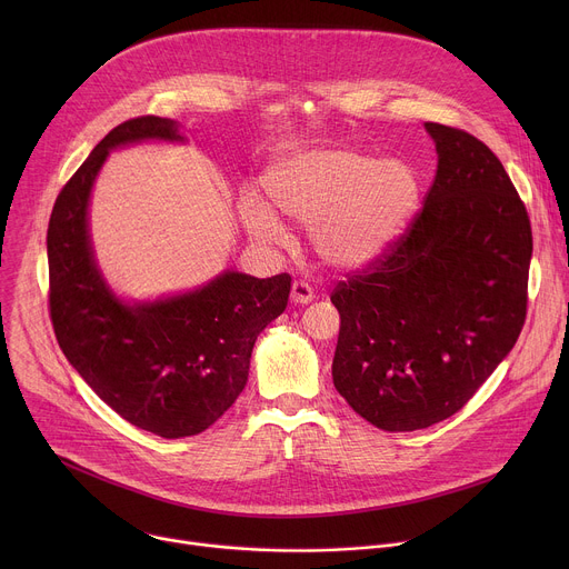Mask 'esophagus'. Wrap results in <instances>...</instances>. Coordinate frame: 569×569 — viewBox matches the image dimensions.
Segmentation results:
<instances>
[{
  "label": "esophagus",
  "mask_w": 569,
  "mask_h": 569,
  "mask_svg": "<svg viewBox=\"0 0 569 569\" xmlns=\"http://www.w3.org/2000/svg\"><path fill=\"white\" fill-rule=\"evenodd\" d=\"M290 299L295 303H310L315 299V292L306 281H295L292 290H290Z\"/></svg>",
  "instance_id": "esophagus-1"
}]
</instances>
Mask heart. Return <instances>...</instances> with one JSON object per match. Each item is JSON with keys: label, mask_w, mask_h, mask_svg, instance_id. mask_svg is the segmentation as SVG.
I'll list each match as a JSON object with an SVG mask.
<instances>
[{"label": "heart", "mask_w": 569, "mask_h": 569, "mask_svg": "<svg viewBox=\"0 0 569 569\" xmlns=\"http://www.w3.org/2000/svg\"><path fill=\"white\" fill-rule=\"evenodd\" d=\"M263 184L283 216L310 224L312 250L338 270H358L387 254L410 227L421 196L408 161L347 146L283 154L266 171ZM238 211L252 238L286 246L283 222L254 193L240 198Z\"/></svg>", "instance_id": "obj_1"}]
</instances>
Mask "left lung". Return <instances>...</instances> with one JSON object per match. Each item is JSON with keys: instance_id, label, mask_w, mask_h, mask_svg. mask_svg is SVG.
I'll return each instance as SVG.
<instances>
[{"instance_id": "left-lung-1", "label": "left lung", "mask_w": 569, "mask_h": 569, "mask_svg": "<svg viewBox=\"0 0 569 569\" xmlns=\"http://www.w3.org/2000/svg\"><path fill=\"white\" fill-rule=\"evenodd\" d=\"M437 176L378 261L340 281L333 385L385 432L430 428L475 396L527 317L531 222L493 150L426 123Z\"/></svg>"}]
</instances>
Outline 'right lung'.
<instances>
[{
    "label": "right lung",
    "instance_id": "add662e5",
    "mask_svg": "<svg viewBox=\"0 0 569 569\" xmlns=\"http://www.w3.org/2000/svg\"><path fill=\"white\" fill-rule=\"evenodd\" d=\"M141 139L182 141L173 119L110 130L56 198L49 231V315L69 365L128 423L164 439L204 432L246 389L259 333L290 295V274L222 272L169 299L126 303L103 281L88 204L108 152Z\"/></svg>",
    "mask_w": 569,
    "mask_h": 569
}]
</instances>
